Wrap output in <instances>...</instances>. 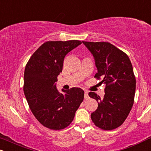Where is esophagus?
I'll list each match as a JSON object with an SVG mask.
<instances>
[{
	"label": "esophagus",
	"mask_w": 151,
	"mask_h": 151,
	"mask_svg": "<svg viewBox=\"0 0 151 151\" xmlns=\"http://www.w3.org/2000/svg\"><path fill=\"white\" fill-rule=\"evenodd\" d=\"M88 98H89V96H88V92L85 91V93H84V99H88Z\"/></svg>",
	"instance_id": "1"
}]
</instances>
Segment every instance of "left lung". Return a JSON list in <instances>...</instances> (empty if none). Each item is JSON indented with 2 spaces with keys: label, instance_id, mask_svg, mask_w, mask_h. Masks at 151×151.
I'll use <instances>...</instances> for the list:
<instances>
[{
  "label": "left lung",
  "instance_id": "1",
  "mask_svg": "<svg viewBox=\"0 0 151 151\" xmlns=\"http://www.w3.org/2000/svg\"><path fill=\"white\" fill-rule=\"evenodd\" d=\"M82 42L95 59L98 72L94 78L105 84L103 99L93 92L88 93L99 104L91 117L101 129H115L123 124L134 104L136 78L132 63L124 52L110 43Z\"/></svg>",
  "mask_w": 151,
  "mask_h": 151
}]
</instances>
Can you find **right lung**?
<instances>
[{"label":"right lung","mask_w":151,"mask_h":151,"mask_svg":"<svg viewBox=\"0 0 151 151\" xmlns=\"http://www.w3.org/2000/svg\"><path fill=\"white\" fill-rule=\"evenodd\" d=\"M81 42L78 40L46 41L27 62L24 74V93L34 117L52 130L66 128L82 103L84 91L73 87L60 93L55 83L63 71L65 55Z\"/></svg>","instance_id":"add662e5"}]
</instances>
